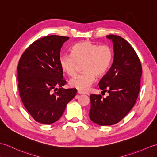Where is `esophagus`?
<instances>
[{
  "label": "esophagus",
  "instance_id": "34e87169",
  "mask_svg": "<svg viewBox=\"0 0 157 157\" xmlns=\"http://www.w3.org/2000/svg\"><path fill=\"white\" fill-rule=\"evenodd\" d=\"M78 94H87V95L89 94L88 92H84V91H82V90H78Z\"/></svg>",
  "mask_w": 157,
  "mask_h": 157
}]
</instances>
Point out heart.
Wrapping results in <instances>:
<instances>
[{"instance_id":"1","label":"heart","mask_w":157,"mask_h":157,"mask_svg":"<svg viewBox=\"0 0 157 157\" xmlns=\"http://www.w3.org/2000/svg\"><path fill=\"white\" fill-rule=\"evenodd\" d=\"M71 55H62L59 64L63 72L69 76L76 73L78 65L82 64L81 74L70 79L71 87L81 90H88L96 80V75H105L111 66L112 49L108 45H98L90 41L77 43L71 48Z\"/></svg>"}]
</instances>
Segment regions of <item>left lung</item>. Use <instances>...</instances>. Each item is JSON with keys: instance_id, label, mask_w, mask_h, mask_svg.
Here are the masks:
<instances>
[{"instance_id": "obj_1", "label": "left lung", "mask_w": 157, "mask_h": 157, "mask_svg": "<svg viewBox=\"0 0 157 157\" xmlns=\"http://www.w3.org/2000/svg\"><path fill=\"white\" fill-rule=\"evenodd\" d=\"M113 43L114 58L111 68L99 82L109 96L91 94L89 117L99 125L117 123L131 111L140 88L142 65L134 49L124 38L106 36Z\"/></svg>"}]
</instances>
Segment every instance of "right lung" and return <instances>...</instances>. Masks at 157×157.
I'll return each mask as SVG.
<instances>
[{
    "instance_id": "add662e5",
    "label": "right lung",
    "mask_w": 157,
    "mask_h": 157,
    "mask_svg": "<svg viewBox=\"0 0 157 157\" xmlns=\"http://www.w3.org/2000/svg\"><path fill=\"white\" fill-rule=\"evenodd\" d=\"M69 38L51 35L37 40L19 59L20 97L35 121L42 124H51L61 118L77 93L75 88H63L66 81L59 64L60 52Z\"/></svg>"
}]
</instances>
